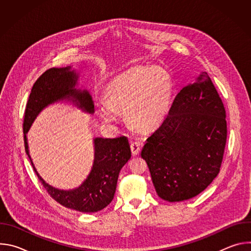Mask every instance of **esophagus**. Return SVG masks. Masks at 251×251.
Here are the masks:
<instances>
[{
    "label": "esophagus",
    "instance_id": "1",
    "mask_svg": "<svg viewBox=\"0 0 251 251\" xmlns=\"http://www.w3.org/2000/svg\"><path fill=\"white\" fill-rule=\"evenodd\" d=\"M130 148H131V152L133 155H138L140 152V149H141V144L139 142H132L130 145Z\"/></svg>",
    "mask_w": 251,
    "mask_h": 251
}]
</instances>
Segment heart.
Masks as SVG:
<instances>
[{
    "label": "heart",
    "instance_id": "heart-1",
    "mask_svg": "<svg viewBox=\"0 0 251 251\" xmlns=\"http://www.w3.org/2000/svg\"><path fill=\"white\" fill-rule=\"evenodd\" d=\"M173 95V81L165 69L139 66L113 79L106 88L107 102L99 106L106 121H115V111L125 112L135 129L150 131L165 119Z\"/></svg>",
    "mask_w": 251,
    "mask_h": 251
}]
</instances>
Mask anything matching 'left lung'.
Returning <instances> with one entry per match:
<instances>
[{"label": "left lung", "instance_id": "8db88e82", "mask_svg": "<svg viewBox=\"0 0 251 251\" xmlns=\"http://www.w3.org/2000/svg\"><path fill=\"white\" fill-rule=\"evenodd\" d=\"M226 136L223 100L201 73L176 94L142 150L158 196L182 201L205 190L220 173Z\"/></svg>", "mask_w": 251, "mask_h": 251}]
</instances>
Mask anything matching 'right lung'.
Segmentation results:
<instances>
[{"label":"right lung","mask_w":251,"mask_h":251,"mask_svg":"<svg viewBox=\"0 0 251 251\" xmlns=\"http://www.w3.org/2000/svg\"><path fill=\"white\" fill-rule=\"evenodd\" d=\"M77 75L70 67H52L33 83L25 105L24 117V141L25 153L39 180L49 195L65 207L82 212H96L108 205L116 191L118 176L123 166L131 158V150L127 137L95 138L94 163L92 170L83 184L77 189L61 191L47 184L35 170L28 154L26 132L37 115L50 103L62 99H71L79 108L88 113L94 112V105L87 91H77L75 85Z\"/></svg>","instance_id":"right-lung-1"}]
</instances>
